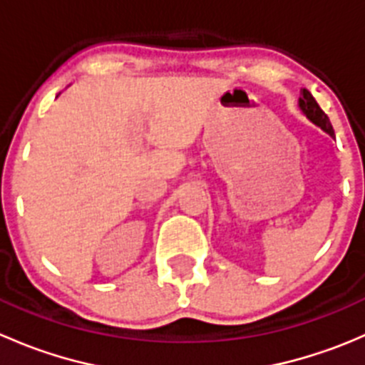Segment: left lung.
<instances>
[{
	"label": "left lung",
	"instance_id": "8db88e82",
	"mask_svg": "<svg viewBox=\"0 0 365 365\" xmlns=\"http://www.w3.org/2000/svg\"><path fill=\"white\" fill-rule=\"evenodd\" d=\"M300 108L302 111H304L305 114H307L309 118H311L312 121H314L316 125H319V127L323 128V130L329 132L330 135L334 134V127L332 123H330L329 116H327L325 111H323L322 108H319V104L316 102V98L312 97V93L309 90H302V97H300Z\"/></svg>",
	"mask_w": 365,
	"mask_h": 365
}]
</instances>
